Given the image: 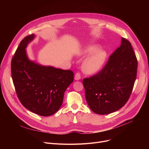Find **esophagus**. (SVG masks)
Returning a JSON list of instances; mask_svg holds the SVG:
<instances>
[{
	"mask_svg": "<svg viewBox=\"0 0 149 149\" xmlns=\"http://www.w3.org/2000/svg\"><path fill=\"white\" fill-rule=\"evenodd\" d=\"M81 79V74L80 72H77L75 75V80H79Z\"/></svg>",
	"mask_w": 149,
	"mask_h": 149,
	"instance_id": "obj_1",
	"label": "esophagus"
}]
</instances>
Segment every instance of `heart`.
Masks as SVG:
<instances>
[{
	"label": "heart",
	"mask_w": 149,
	"mask_h": 149,
	"mask_svg": "<svg viewBox=\"0 0 149 149\" xmlns=\"http://www.w3.org/2000/svg\"><path fill=\"white\" fill-rule=\"evenodd\" d=\"M100 48L97 45H91L85 48L82 51L84 56H92L86 60L83 64V70L88 74H95L103 68L106 58L107 53L100 51Z\"/></svg>",
	"instance_id": "obj_1"
}]
</instances>
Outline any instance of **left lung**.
<instances>
[{"label": "left lung", "mask_w": 149, "mask_h": 149, "mask_svg": "<svg viewBox=\"0 0 149 149\" xmlns=\"http://www.w3.org/2000/svg\"><path fill=\"white\" fill-rule=\"evenodd\" d=\"M138 61L130 42L124 37L103 69L83 84L86 100L95 113L106 115L124 106L134 88Z\"/></svg>", "instance_id": "left-lung-1"}]
</instances>
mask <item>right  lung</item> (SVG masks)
Segmentation results:
<instances>
[{"label": "right lung", "mask_w": 149, "mask_h": 149, "mask_svg": "<svg viewBox=\"0 0 149 149\" xmlns=\"http://www.w3.org/2000/svg\"><path fill=\"white\" fill-rule=\"evenodd\" d=\"M34 38L31 34L20 42L11 63V75L22 104L34 113L47 116L61 107L64 93L74 80V72L30 61L25 48Z\"/></svg>", "instance_id": "obj_1"}]
</instances>
